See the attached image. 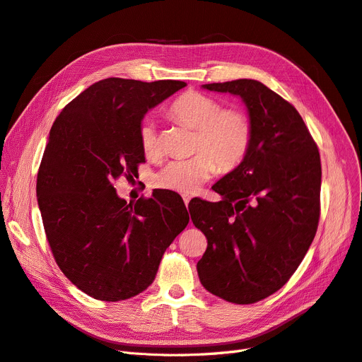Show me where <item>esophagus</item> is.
Here are the masks:
<instances>
[{"instance_id":"34e87169","label":"esophagus","mask_w":362,"mask_h":362,"mask_svg":"<svg viewBox=\"0 0 362 362\" xmlns=\"http://www.w3.org/2000/svg\"><path fill=\"white\" fill-rule=\"evenodd\" d=\"M190 196H182V200H184V204H185V206H189V204H190Z\"/></svg>"}]
</instances>
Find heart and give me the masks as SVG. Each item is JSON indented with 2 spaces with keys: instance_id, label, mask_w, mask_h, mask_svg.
<instances>
[{
  "instance_id": "heart-1",
  "label": "heart",
  "mask_w": 362,
  "mask_h": 362,
  "mask_svg": "<svg viewBox=\"0 0 362 362\" xmlns=\"http://www.w3.org/2000/svg\"><path fill=\"white\" fill-rule=\"evenodd\" d=\"M177 122L197 132L194 157L169 162L154 178L160 189L181 194L196 193L216 170L235 169L245 157L251 141L250 119L240 111L224 110L218 100L204 93L190 92L178 98L170 107ZM144 154L150 158L162 156L156 123L144 120L139 129Z\"/></svg>"
}]
</instances>
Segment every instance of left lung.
I'll return each instance as SVG.
<instances>
[{
  "label": "left lung",
  "mask_w": 362,
  "mask_h": 362,
  "mask_svg": "<svg viewBox=\"0 0 362 362\" xmlns=\"http://www.w3.org/2000/svg\"><path fill=\"white\" fill-rule=\"evenodd\" d=\"M202 88L242 99L251 141L242 162L214 184L221 200L192 205V221L208 239L199 279L216 297L251 305L286 284L315 238L320 151L298 111L263 83L240 78Z\"/></svg>",
  "instance_id": "8db88e82"
}]
</instances>
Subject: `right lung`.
<instances>
[{"label": "right lung", "instance_id": "1", "mask_svg": "<svg viewBox=\"0 0 362 362\" xmlns=\"http://www.w3.org/2000/svg\"><path fill=\"white\" fill-rule=\"evenodd\" d=\"M185 86L100 80L72 99L50 129L37 177L42 224L62 273L96 300L147 290L166 248L190 221L182 199L170 192L127 204L114 189L146 160L142 119Z\"/></svg>", "mask_w": 362, "mask_h": 362}]
</instances>
